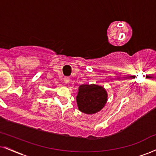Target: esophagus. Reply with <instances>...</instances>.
<instances>
[{
    "instance_id": "obj_1",
    "label": "esophagus",
    "mask_w": 156,
    "mask_h": 156,
    "mask_svg": "<svg viewBox=\"0 0 156 156\" xmlns=\"http://www.w3.org/2000/svg\"><path fill=\"white\" fill-rule=\"evenodd\" d=\"M63 80H64V82L65 83H69V81H70V78L69 77V76H65L64 78H63Z\"/></svg>"
}]
</instances>
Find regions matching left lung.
<instances>
[{
    "label": "left lung",
    "mask_w": 156,
    "mask_h": 156,
    "mask_svg": "<svg viewBox=\"0 0 156 156\" xmlns=\"http://www.w3.org/2000/svg\"><path fill=\"white\" fill-rule=\"evenodd\" d=\"M78 109L86 114H95L101 111L108 101L106 90L95 84H82L76 95Z\"/></svg>",
    "instance_id": "obj_1"
}]
</instances>
